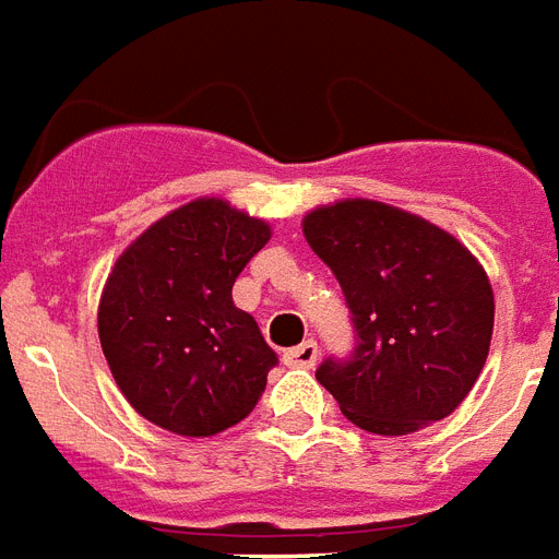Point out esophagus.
Returning <instances> with one entry per match:
<instances>
[{
    "instance_id": "esophagus-1",
    "label": "esophagus",
    "mask_w": 559,
    "mask_h": 559,
    "mask_svg": "<svg viewBox=\"0 0 559 559\" xmlns=\"http://www.w3.org/2000/svg\"><path fill=\"white\" fill-rule=\"evenodd\" d=\"M317 357H320V349H317L314 341H306L300 346H294L283 355V360L288 366H300V369H311L317 364Z\"/></svg>"
}]
</instances>
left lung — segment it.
I'll use <instances>...</instances> for the list:
<instances>
[{"label":"left lung","mask_w":559,"mask_h":559,"mask_svg":"<svg viewBox=\"0 0 559 559\" xmlns=\"http://www.w3.org/2000/svg\"><path fill=\"white\" fill-rule=\"evenodd\" d=\"M302 234L349 306L355 349L317 381L360 430L406 436L464 401L488 360L493 292L459 239L369 199L311 210Z\"/></svg>","instance_id":"obj_1"}]
</instances>
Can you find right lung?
Instances as JSON below:
<instances>
[{"label": "right lung", "mask_w": 559, "mask_h": 559, "mask_svg": "<svg viewBox=\"0 0 559 559\" xmlns=\"http://www.w3.org/2000/svg\"><path fill=\"white\" fill-rule=\"evenodd\" d=\"M271 227L195 199L146 227L111 267L97 334L120 392L146 421L216 436L251 415L276 352L234 306V283Z\"/></svg>", "instance_id": "1"}]
</instances>
